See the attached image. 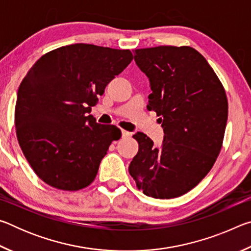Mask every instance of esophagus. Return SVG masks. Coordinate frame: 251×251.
Instances as JSON below:
<instances>
[{
    "label": "esophagus",
    "mask_w": 251,
    "mask_h": 251,
    "mask_svg": "<svg viewBox=\"0 0 251 251\" xmlns=\"http://www.w3.org/2000/svg\"><path fill=\"white\" fill-rule=\"evenodd\" d=\"M129 135H130L129 131L122 129V137H127V136H129Z\"/></svg>",
    "instance_id": "esophagus-1"
}]
</instances>
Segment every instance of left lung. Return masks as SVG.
Returning <instances> with one entry per match:
<instances>
[{
    "label": "left lung",
    "mask_w": 251,
    "mask_h": 251,
    "mask_svg": "<svg viewBox=\"0 0 251 251\" xmlns=\"http://www.w3.org/2000/svg\"><path fill=\"white\" fill-rule=\"evenodd\" d=\"M148 79V110L164 129L159 147L145 134L133 137L139 150L128 172L146 196L179 197L197 186L222 150L228 118L226 93L206 58L189 46L135 50Z\"/></svg>",
    "instance_id": "8db88e82"
}]
</instances>
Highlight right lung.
I'll return each instance as SVG.
<instances>
[{
	"instance_id": "obj_1",
	"label": "right lung",
	"mask_w": 251,
	"mask_h": 251,
	"mask_svg": "<svg viewBox=\"0 0 251 251\" xmlns=\"http://www.w3.org/2000/svg\"><path fill=\"white\" fill-rule=\"evenodd\" d=\"M131 59L129 50L67 45L43 55L23 78L16 135L25 158L46 184L78 190L95 179L100 160L122 133L96 123L91 107Z\"/></svg>"
}]
</instances>
